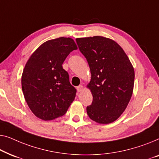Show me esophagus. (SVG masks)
<instances>
[{"label":"esophagus","mask_w":159,"mask_h":159,"mask_svg":"<svg viewBox=\"0 0 159 159\" xmlns=\"http://www.w3.org/2000/svg\"><path fill=\"white\" fill-rule=\"evenodd\" d=\"M77 91H79V92H81L83 91V89H84V86L83 85H79V86H77Z\"/></svg>","instance_id":"esophagus-1"}]
</instances>
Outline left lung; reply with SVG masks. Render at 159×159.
<instances>
[{"label":"left lung","mask_w":159,"mask_h":159,"mask_svg":"<svg viewBox=\"0 0 159 159\" xmlns=\"http://www.w3.org/2000/svg\"><path fill=\"white\" fill-rule=\"evenodd\" d=\"M86 58L91 79L87 87L93 102L86 107L89 117L99 124L113 122L123 113L133 91L135 71L122 48L101 36L77 38Z\"/></svg>","instance_id":"left-lung-1"}]
</instances>
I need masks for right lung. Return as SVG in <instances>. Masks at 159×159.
<instances>
[{
  "instance_id": "add662e5",
  "label": "right lung",
  "mask_w": 159,
  "mask_h": 159,
  "mask_svg": "<svg viewBox=\"0 0 159 159\" xmlns=\"http://www.w3.org/2000/svg\"><path fill=\"white\" fill-rule=\"evenodd\" d=\"M75 50L77 46L71 38L48 40L26 62L21 76L22 91L31 111L39 119L61 117L74 100L76 89L70 84L62 65Z\"/></svg>"
}]
</instances>
